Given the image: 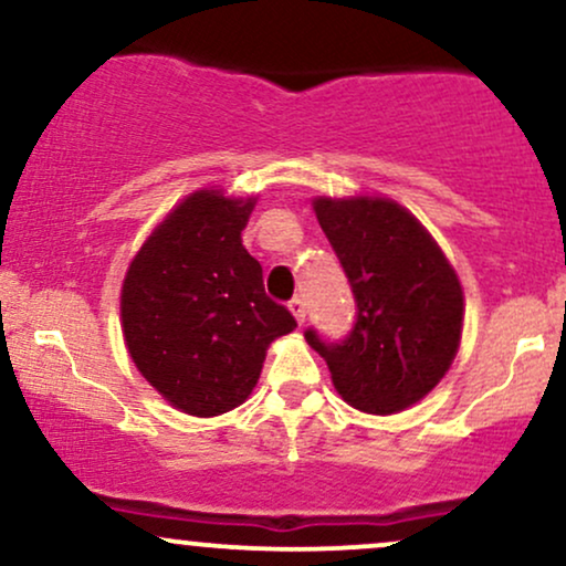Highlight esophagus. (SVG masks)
Here are the masks:
<instances>
[{"instance_id":"obj_1","label":"esophagus","mask_w":566,"mask_h":566,"mask_svg":"<svg viewBox=\"0 0 566 566\" xmlns=\"http://www.w3.org/2000/svg\"><path fill=\"white\" fill-rule=\"evenodd\" d=\"M290 311H292V316L297 319V324L305 322V301H303V297H292Z\"/></svg>"}]
</instances>
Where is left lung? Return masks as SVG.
<instances>
[{
	"label": "left lung",
	"mask_w": 566,
	"mask_h": 566,
	"mask_svg": "<svg viewBox=\"0 0 566 566\" xmlns=\"http://www.w3.org/2000/svg\"><path fill=\"white\" fill-rule=\"evenodd\" d=\"M356 301L340 343L305 329L337 394L369 415L420 401L450 369L463 333V287L420 220L391 199H314Z\"/></svg>",
	"instance_id": "obj_1"
}]
</instances>
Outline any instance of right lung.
Returning <instances> with one entry per match:
<instances>
[{
  "label": "right lung",
  "instance_id": "obj_1",
  "mask_svg": "<svg viewBox=\"0 0 566 566\" xmlns=\"http://www.w3.org/2000/svg\"><path fill=\"white\" fill-rule=\"evenodd\" d=\"M255 199L197 191L154 229L122 284V329L140 375L180 412L239 407L261 378L265 348L297 327L265 295L242 244Z\"/></svg>",
  "mask_w": 566,
  "mask_h": 566
}]
</instances>
